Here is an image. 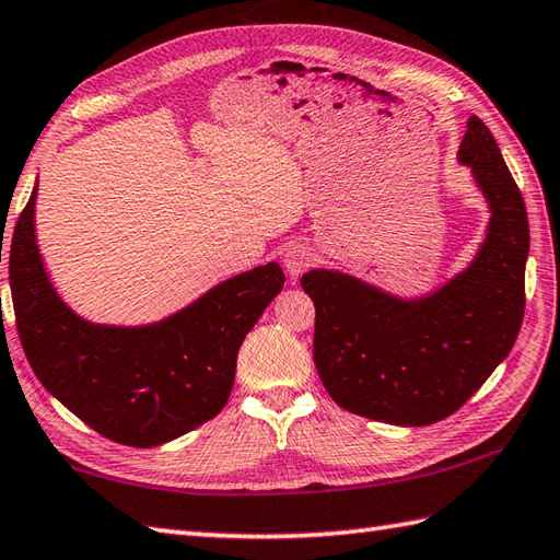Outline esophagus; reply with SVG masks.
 Segmentation results:
<instances>
[{"label": "esophagus", "instance_id": "34e87169", "mask_svg": "<svg viewBox=\"0 0 560 560\" xmlns=\"http://www.w3.org/2000/svg\"><path fill=\"white\" fill-rule=\"evenodd\" d=\"M313 252L305 245H289L283 249V267L291 273V277H301V273L311 267Z\"/></svg>", "mask_w": 560, "mask_h": 560}]
</instances>
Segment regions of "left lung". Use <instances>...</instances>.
Returning <instances> with one entry per match:
<instances>
[{
	"label": "left lung",
	"mask_w": 560,
	"mask_h": 560,
	"mask_svg": "<svg viewBox=\"0 0 560 560\" xmlns=\"http://www.w3.org/2000/svg\"><path fill=\"white\" fill-rule=\"evenodd\" d=\"M458 162L483 191L490 223L476 259L444 287L398 299L335 269H311L313 359L330 398L378 422L424 427L456 412L510 354L524 317L529 221L520 186L478 116Z\"/></svg>",
	"instance_id": "left-lung-1"
}]
</instances>
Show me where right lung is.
<instances>
[{
	"mask_svg": "<svg viewBox=\"0 0 560 560\" xmlns=\"http://www.w3.org/2000/svg\"><path fill=\"white\" fill-rule=\"evenodd\" d=\"M36 191L9 249L16 330L33 374L92 430L126 446H160L215 418L233 390L240 345L283 289L281 267L237 273L160 323L96 325L52 289L33 225Z\"/></svg>",
	"mask_w": 560,
	"mask_h": 560,
	"instance_id": "right-lung-1",
	"label": "right lung"
}]
</instances>
